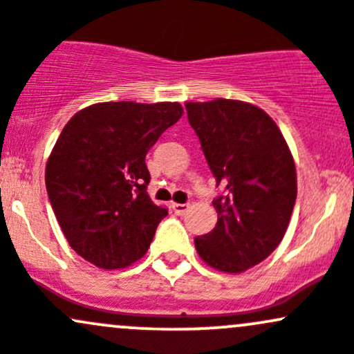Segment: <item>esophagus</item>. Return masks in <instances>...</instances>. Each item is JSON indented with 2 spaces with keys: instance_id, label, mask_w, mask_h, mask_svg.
<instances>
[{
  "instance_id": "esophagus-1",
  "label": "esophagus",
  "mask_w": 354,
  "mask_h": 354,
  "mask_svg": "<svg viewBox=\"0 0 354 354\" xmlns=\"http://www.w3.org/2000/svg\"><path fill=\"white\" fill-rule=\"evenodd\" d=\"M174 211H176L177 214H185L189 211V204H178V203H174L172 204Z\"/></svg>"
}]
</instances>
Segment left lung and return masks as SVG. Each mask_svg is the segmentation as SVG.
<instances>
[{
	"mask_svg": "<svg viewBox=\"0 0 354 354\" xmlns=\"http://www.w3.org/2000/svg\"><path fill=\"white\" fill-rule=\"evenodd\" d=\"M223 196L213 201L216 227L196 236L211 268L243 272L264 261L285 236L297 199V169L281 131L257 105L216 98L185 104Z\"/></svg>",
	"mask_w": 354,
	"mask_h": 354,
	"instance_id": "obj_1",
	"label": "left lung"
}]
</instances>
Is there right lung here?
Instances as JSON below:
<instances>
[{
	"label": "right lung",
	"mask_w": 354,
	"mask_h": 354,
	"mask_svg": "<svg viewBox=\"0 0 354 354\" xmlns=\"http://www.w3.org/2000/svg\"><path fill=\"white\" fill-rule=\"evenodd\" d=\"M182 114L177 102H100L63 127L46 187L68 243L85 261L122 269L147 254L169 211L148 196L145 158Z\"/></svg>",
	"instance_id": "add662e5"
}]
</instances>
